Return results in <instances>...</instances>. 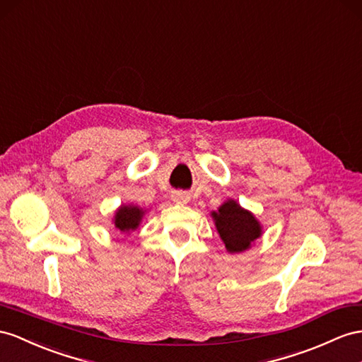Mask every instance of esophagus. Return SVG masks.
Listing matches in <instances>:
<instances>
[{"mask_svg": "<svg viewBox=\"0 0 362 362\" xmlns=\"http://www.w3.org/2000/svg\"><path fill=\"white\" fill-rule=\"evenodd\" d=\"M173 202L180 203V205H183V203H188L189 202V196H188L187 192H174L173 194Z\"/></svg>", "mask_w": 362, "mask_h": 362, "instance_id": "esophagus-1", "label": "esophagus"}]
</instances>
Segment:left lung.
<instances>
[{
  "label": "left lung",
  "instance_id": "1",
  "mask_svg": "<svg viewBox=\"0 0 362 362\" xmlns=\"http://www.w3.org/2000/svg\"><path fill=\"white\" fill-rule=\"evenodd\" d=\"M217 233L229 254L247 251L263 234V226L251 211L242 208L234 199L221 203L211 212Z\"/></svg>",
  "mask_w": 362,
  "mask_h": 362
}]
</instances>
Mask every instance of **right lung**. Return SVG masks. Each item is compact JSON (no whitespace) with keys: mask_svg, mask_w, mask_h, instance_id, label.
Listing matches in <instances>:
<instances>
[{"mask_svg":"<svg viewBox=\"0 0 362 362\" xmlns=\"http://www.w3.org/2000/svg\"><path fill=\"white\" fill-rule=\"evenodd\" d=\"M146 209L128 203V205H120L113 216L115 228L120 234H132L141 225Z\"/></svg>","mask_w":362,"mask_h":362,"instance_id":"obj_1","label":"right lung"}]
</instances>
